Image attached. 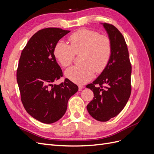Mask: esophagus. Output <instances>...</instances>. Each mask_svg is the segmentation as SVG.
Returning a JSON list of instances; mask_svg holds the SVG:
<instances>
[{
    "mask_svg": "<svg viewBox=\"0 0 154 154\" xmlns=\"http://www.w3.org/2000/svg\"><path fill=\"white\" fill-rule=\"evenodd\" d=\"M83 85H78V90H79V91H81L83 89Z\"/></svg>",
    "mask_w": 154,
    "mask_h": 154,
    "instance_id": "obj_1",
    "label": "esophagus"
}]
</instances>
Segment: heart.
Segmentation results:
<instances>
[{"label":"heart","mask_w":154,"mask_h":154,"mask_svg":"<svg viewBox=\"0 0 154 154\" xmlns=\"http://www.w3.org/2000/svg\"><path fill=\"white\" fill-rule=\"evenodd\" d=\"M71 46L60 40L56 44L54 55L63 67L72 62L74 54H81V66L70 67L65 72L66 78L72 82L83 84L92 78L94 72H101L108 65L112 54V43L106 35L98 32L80 29L69 38Z\"/></svg>","instance_id":"1"}]
</instances>
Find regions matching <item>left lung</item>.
Masks as SVG:
<instances>
[{"instance_id": "1", "label": "left lung", "mask_w": 154, "mask_h": 154, "mask_svg": "<svg viewBox=\"0 0 154 154\" xmlns=\"http://www.w3.org/2000/svg\"><path fill=\"white\" fill-rule=\"evenodd\" d=\"M103 26L112 43L110 61L96 80L86 87L94 92V98L87 106L92 117L107 122L120 113L131 93L132 67L123 36L115 26Z\"/></svg>"}]
</instances>
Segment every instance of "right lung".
I'll list each match as a JSON object with an SVG mask.
<instances>
[{
	"mask_svg": "<svg viewBox=\"0 0 154 154\" xmlns=\"http://www.w3.org/2000/svg\"><path fill=\"white\" fill-rule=\"evenodd\" d=\"M70 31L56 27L41 29L33 35L22 50L17 71L21 100L27 112L39 122L50 124L66 113L67 103L78 87L63 76L54 55L55 45Z\"/></svg>",
	"mask_w": 154,
	"mask_h": 154,
	"instance_id": "obj_1",
	"label": "right lung"
}]
</instances>
